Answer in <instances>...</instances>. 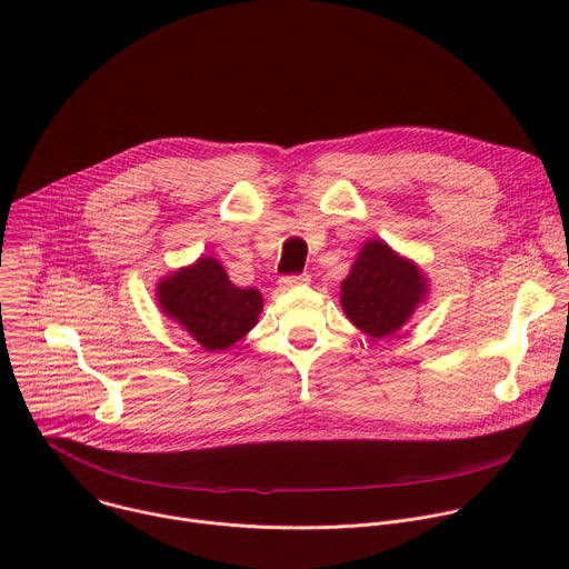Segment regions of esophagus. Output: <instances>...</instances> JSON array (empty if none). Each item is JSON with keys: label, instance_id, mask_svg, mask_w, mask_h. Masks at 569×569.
Segmentation results:
<instances>
[{"label": "esophagus", "instance_id": "1", "mask_svg": "<svg viewBox=\"0 0 569 569\" xmlns=\"http://www.w3.org/2000/svg\"><path fill=\"white\" fill-rule=\"evenodd\" d=\"M306 283H310V274H286V277H281L279 279V286L281 288H297V286H306Z\"/></svg>", "mask_w": 569, "mask_h": 569}]
</instances>
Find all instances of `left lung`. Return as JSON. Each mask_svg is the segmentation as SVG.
<instances>
[{
    "mask_svg": "<svg viewBox=\"0 0 569 569\" xmlns=\"http://www.w3.org/2000/svg\"><path fill=\"white\" fill-rule=\"evenodd\" d=\"M428 295L417 263L398 257L385 240H367L342 281V308L356 327L380 340L396 333Z\"/></svg>",
    "mask_w": 569,
    "mask_h": 569,
    "instance_id": "left-lung-1",
    "label": "left lung"
}]
</instances>
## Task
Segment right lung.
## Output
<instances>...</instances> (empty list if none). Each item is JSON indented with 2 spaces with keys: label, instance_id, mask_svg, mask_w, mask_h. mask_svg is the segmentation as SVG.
<instances>
[{
  "label": "right lung",
  "instance_id": "1",
  "mask_svg": "<svg viewBox=\"0 0 569 569\" xmlns=\"http://www.w3.org/2000/svg\"><path fill=\"white\" fill-rule=\"evenodd\" d=\"M164 315L207 351H224L246 338L259 321L263 297L257 288H238L213 257H200L157 283Z\"/></svg>",
  "mask_w": 569,
  "mask_h": 569
}]
</instances>
